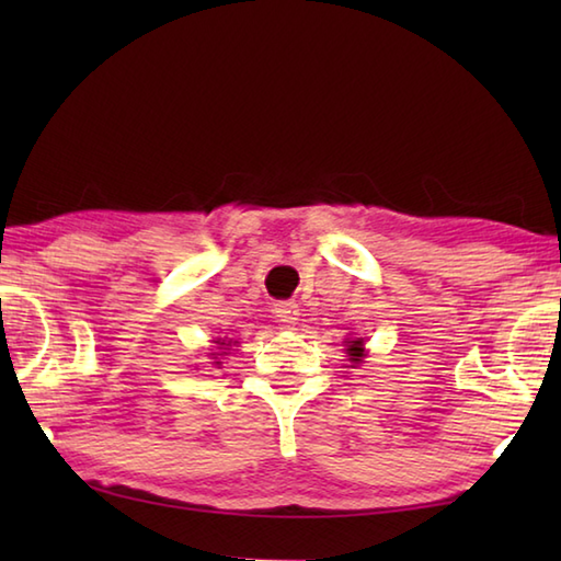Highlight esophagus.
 I'll return each instance as SVG.
<instances>
[{"instance_id": "34e87169", "label": "esophagus", "mask_w": 561, "mask_h": 561, "mask_svg": "<svg viewBox=\"0 0 561 561\" xmlns=\"http://www.w3.org/2000/svg\"><path fill=\"white\" fill-rule=\"evenodd\" d=\"M274 313H277L279 323H284V325H294L296 320H299V306L291 304V301L274 304Z\"/></svg>"}]
</instances>
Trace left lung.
Instances as JSON below:
<instances>
[{
  "label": "left lung",
  "instance_id": "left-lung-1",
  "mask_svg": "<svg viewBox=\"0 0 561 561\" xmlns=\"http://www.w3.org/2000/svg\"><path fill=\"white\" fill-rule=\"evenodd\" d=\"M347 354H350V362H354V364H362V359H364V340H352V342H347Z\"/></svg>",
  "mask_w": 561,
  "mask_h": 561
}]
</instances>
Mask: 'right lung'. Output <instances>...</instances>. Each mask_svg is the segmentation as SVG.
<instances>
[{"instance_id":"right-lung-1","label":"right lung","mask_w":561,"mask_h":561,"mask_svg":"<svg viewBox=\"0 0 561 561\" xmlns=\"http://www.w3.org/2000/svg\"><path fill=\"white\" fill-rule=\"evenodd\" d=\"M217 344H219V350H229V347H231V344H233V342H231V340H217ZM224 354H226V352H221V354H219V356H224ZM214 359H217V356H214ZM214 364H217V366H219V364H221V362H214Z\"/></svg>"}]
</instances>
